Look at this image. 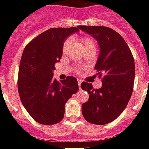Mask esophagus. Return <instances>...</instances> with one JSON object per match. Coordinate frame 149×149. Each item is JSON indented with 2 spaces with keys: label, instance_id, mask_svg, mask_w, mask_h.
<instances>
[{
  "label": "esophagus",
  "instance_id": "obj_1",
  "mask_svg": "<svg viewBox=\"0 0 149 149\" xmlns=\"http://www.w3.org/2000/svg\"><path fill=\"white\" fill-rule=\"evenodd\" d=\"M77 82H78V85H79V89H80V87H81V86H80V85H81V83H82L81 79H77Z\"/></svg>",
  "mask_w": 149,
  "mask_h": 149
}]
</instances>
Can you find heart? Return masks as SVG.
Wrapping results in <instances>:
<instances>
[{
  "label": "heart",
  "mask_w": 149,
  "mask_h": 149,
  "mask_svg": "<svg viewBox=\"0 0 149 149\" xmlns=\"http://www.w3.org/2000/svg\"><path fill=\"white\" fill-rule=\"evenodd\" d=\"M80 42H82L83 48H84V52L87 51H93L95 52L96 50V42L93 38L91 37H84L80 38ZM70 45V39H66L64 42L63 45V52H65L67 49L69 48Z\"/></svg>",
  "instance_id": "obj_1"
}]
</instances>
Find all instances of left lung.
Returning a JSON list of instances; mask_svg holds the SVG:
<instances>
[{
  "mask_svg": "<svg viewBox=\"0 0 149 149\" xmlns=\"http://www.w3.org/2000/svg\"><path fill=\"white\" fill-rule=\"evenodd\" d=\"M78 29L97 41L100 55L94 69L102 77L100 89L86 82L81 84L82 90L89 93V100L82 104V113L91 124L106 125L119 117L132 97L134 58L125 39L111 28L79 25Z\"/></svg>",
  "mask_w": 149,
  "mask_h": 149,
  "instance_id": "obj_1",
  "label": "left lung"
}]
</instances>
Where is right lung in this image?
Returning a JSON list of instances; mask_svg holds the SVG:
<instances>
[{
	"mask_svg": "<svg viewBox=\"0 0 149 149\" xmlns=\"http://www.w3.org/2000/svg\"><path fill=\"white\" fill-rule=\"evenodd\" d=\"M77 31L78 27L50 29L32 39L23 51L17 78L18 93L28 113L39 124L60 122L65 103L79 90L75 77L69 76L61 82L53 78L55 64L63 55V43Z\"/></svg>",
	"mask_w": 149,
	"mask_h": 149,
	"instance_id": "1",
	"label": "right lung"
}]
</instances>
